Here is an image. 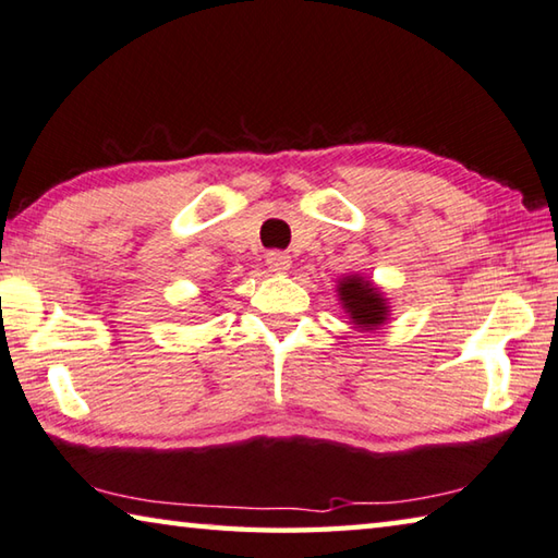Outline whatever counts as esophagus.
Instances as JSON below:
<instances>
[{
  "label": "esophagus",
  "instance_id": "esophagus-1",
  "mask_svg": "<svg viewBox=\"0 0 558 558\" xmlns=\"http://www.w3.org/2000/svg\"><path fill=\"white\" fill-rule=\"evenodd\" d=\"M266 263H268V268L272 272H288L290 266H292V258L288 256V253H282V251H270L268 256H266Z\"/></svg>",
  "mask_w": 558,
  "mask_h": 558
}]
</instances>
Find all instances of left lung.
Masks as SVG:
<instances>
[{
	"instance_id": "8db88e82",
	"label": "left lung",
	"mask_w": 558,
	"mask_h": 558,
	"mask_svg": "<svg viewBox=\"0 0 558 558\" xmlns=\"http://www.w3.org/2000/svg\"><path fill=\"white\" fill-rule=\"evenodd\" d=\"M339 300L341 307L349 312L353 324H359L361 331L378 329L388 319V300L373 286L371 280L361 276H347L339 280Z\"/></svg>"
}]
</instances>
